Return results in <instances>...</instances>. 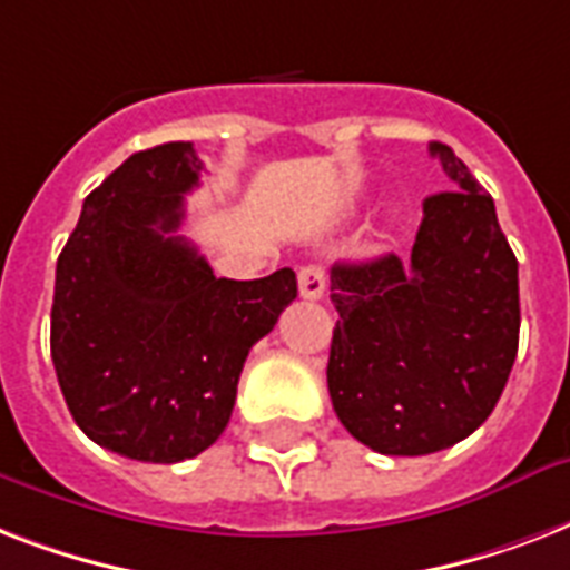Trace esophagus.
Masks as SVG:
<instances>
[{
    "instance_id": "esophagus-1",
    "label": "esophagus",
    "mask_w": 570,
    "mask_h": 570,
    "mask_svg": "<svg viewBox=\"0 0 570 570\" xmlns=\"http://www.w3.org/2000/svg\"><path fill=\"white\" fill-rule=\"evenodd\" d=\"M298 295L307 298V302H320L325 295V268L311 263V266H302L298 272Z\"/></svg>"
}]
</instances>
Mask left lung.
Wrapping results in <instances>:
<instances>
[{
  "label": "left lung",
  "instance_id": "8db88e82",
  "mask_svg": "<svg viewBox=\"0 0 570 570\" xmlns=\"http://www.w3.org/2000/svg\"><path fill=\"white\" fill-rule=\"evenodd\" d=\"M429 154L455 189L423 200L411 263L384 254L331 268V402L381 455H429L476 432L518 355V259L494 200L450 147Z\"/></svg>",
  "mask_w": 570,
  "mask_h": 570
}]
</instances>
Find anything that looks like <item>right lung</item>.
Masks as SVG:
<instances>
[{"instance_id": "obj_1", "label": "right lung", "mask_w": 570, "mask_h": 570, "mask_svg": "<svg viewBox=\"0 0 570 570\" xmlns=\"http://www.w3.org/2000/svg\"><path fill=\"white\" fill-rule=\"evenodd\" d=\"M200 171L189 141L132 154L85 197L56 266L49 348L67 407L94 443L150 464L218 441L250 346L298 295L293 268L215 277L177 236Z\"/></svg>"}]
</instances>
